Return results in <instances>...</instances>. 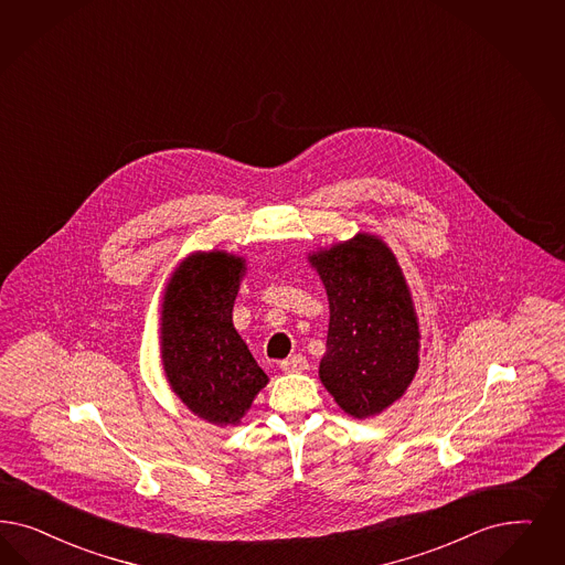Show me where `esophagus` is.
Segmentation results:
<instances>
[{
	"label": "esophagus",
	"instance_id": "1",
	"mask_svg": "<svg viewBox=\"0 0 565 565\" xmlns=\"http://www.w3.org/2000/svg\"><path fill=\"white\" fill-rule=\"evenodd\" d=\"M279 367H281V371H286V373H300V371H305L309 367V361H307L302 354H294L290 359L281 361Z\"/></svg>",
	"mask_w": 565,
	"mask_h": 565
}]
</instances>
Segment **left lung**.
Masks as SVG:
<instances>
[{
  "label": "left lung",
  "instance_id": "1",
  "mask_svg": "<svg viewBox=\"0 0 565 565\" xmlns=\"http://www.w3.org/2000/svg\"><path fill=\"white\" fill-rule=\"evenodd\" d=\"M330 300L319 377L340 409L365 419L388 409L419 367V326L396 256L370 234L309 256Z\"/></svg>",
  "mask_w": 565,
  "mask_h": 565
}]
</instances>
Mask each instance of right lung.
Masks as SVG:
<instances>
[{
	"label": "right lung",
	"instance_id": "obj_1",
	"mask_svg": "<svg viewBox=\"0 0 565 565\" xmlns=\"http://www.w3.org/2000/svg\"><path fill=\"white\" fill-rule=\"evenodd\" d=\"M244 263L221 250L194 253L179 263L162 298L167 380L188 409L214 426L239 424L269 382L232 321Z\"/></svg>",
	"mask_w": 565,
	"mask_h": 565
}]
</instances>
